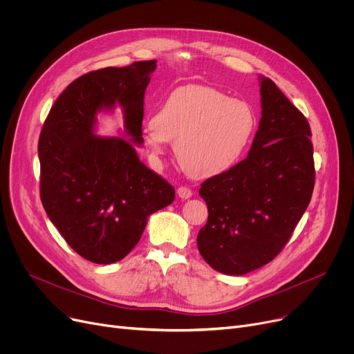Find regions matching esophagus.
<instances>
[{
    "instance_id": "34e87169",
    "label": "esophagus",
    "mask_w": 354,
    "mask_h": 354,
    "mask_svg": "<svg viewBox=\"0 0 354 354\" xmlns=\"http://www.w3.org/2000/svg\"><path fill=\"white\" fill-rule=\"evenodd\" d=\"M178 196L180 199H189L192 196V191L187 187H180V188H178Z\"/></svg>"
}]
</instances>
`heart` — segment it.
<instances>
[{
  "label": "heart",
  "instance_id": "1",
  "mask_svg": "<svg viewBox=\"0 0 354 354\" xmlns=\"http://www.w3.org/2000/svg\"><path fill=\"white\" fill-rule=\"evenodd\" d=\"M257 127L252 106L203 84L175 88L142 130L143 145L160 159L175 142L182 167L195 178L225 174L244 156Z\"/></svg>",
  "mask_w": 354,
  "mask_h": 354
}]
</instances>
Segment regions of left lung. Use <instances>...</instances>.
Listing matches in <instances>:
<instances>
[{
  "mask_svg": "<svg viewBox=\"0 0 354 354\" xmlns=\"http://www.w3.org/2000/svg\"><path fill=\"white\" fill-rule=\"evenodd\" d=\"M261 119L248 156L201 185L208 221L196 244L216 271L244 275L277 257L314 188L311 130L275 83L259 76Z\"/></svg>",
  "mask_w": 354,
  "mask_h": 354,
  "instance_id": "1",
  "label": "left lung"
}]
</instances>
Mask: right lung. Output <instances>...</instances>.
I'll return each instance as SVG.
<instances>
[{
    "mask_svg": "<svg viewBox=\"0 0 354 354\" xmlns=\"http://www.w3.org/2000/svg\"><path fill=\"white\" fill-rule=\"evenodd\" d=\"M156 60L90 71L53 104L39 140L43 207L66 243L96 264L135 248L147 218L171 205L175 189L147 169L140 146L143 97ZM122 107L129 140L94 135L97 113Z\"/></svg>",
    "mask_w": 354,
    "mask_h": 354,
    "instance_id": "right-lung-1",
    "label": "right lung"
}]
</instances>
